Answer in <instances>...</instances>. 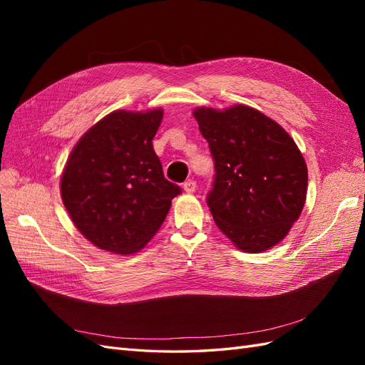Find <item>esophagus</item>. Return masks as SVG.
Here are the masks:
<instances>
[{"mask_svg":"<svg viewBox=\"0 0 365 365\" xmlns=\"http://www.w3.org/2000/svg\"><path fill=\"white\" fill-rule=\"evenodd\" d=\"M182 189H184L185 193H193V192L196 190V182H195L193 180L185 181V182L182 184Z\"/></svg>","mask_w":365,"mask_h":365,"instance_id":"obj_1","label":"esophagus"}]
</instances>
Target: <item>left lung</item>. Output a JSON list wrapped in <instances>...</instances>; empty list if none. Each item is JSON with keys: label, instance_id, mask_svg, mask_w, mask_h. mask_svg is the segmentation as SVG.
Listing matches in <instances>:
<instances>
[{"label": "left lung", "instance_id": "8db88e82", "mask_svg": "<svg viewBox=\"0 0 365 365\" xmlns=\"http://www.w3.org/2000/svg\"><path fill=\"white\" fill-rule=\"evenodd\" d=\"M215 160L207 204L217 228L245 252L277 245L300 217L307 165L277 121L247 105L193 111Z\"/></svg>", "mask_w": 365, "mask_h": 365}]
</instances>
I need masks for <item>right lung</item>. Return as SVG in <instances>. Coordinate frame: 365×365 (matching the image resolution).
<instances>
[{
    "label": "right lung",
    "instance_id": "1",
    "mask_svg": "<svg viewBox=\"0 0 365 365\" xmlns=\"http://www.w3.org/2000/svg\"><path fill=\"white\" fill-rule=\"evenodd\" d=\"M163 109H118L76 143L61 176V196L76 228L97 248L138 252L155 236L181 193L164 178L152 146Z\"/></svg>",
    "mask_w": 365,
    "mask_h": 365
}]
</instances>
